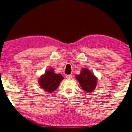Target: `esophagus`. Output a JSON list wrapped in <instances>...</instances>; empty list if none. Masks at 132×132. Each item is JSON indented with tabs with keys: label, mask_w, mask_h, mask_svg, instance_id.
Returning a JSON list of instances; mask_svg holds the SVG:
<instances>
[{
	"label": "esophagus",
	"mask_w": 132,
	"mask_h": 132,
	"mask_svg": "<svg viewBox=\"0 0 132 132\" xmlns=\"http://www.w3.org/2000/svg\"><path fill=\"white\" fill-rule=\"evenodd\" d=\"M72 75L70 74V75H66L65 77H66V78H67V79H71V78H72Z\"/></svg>",
	"instance_id": "1"
}]
</instances>
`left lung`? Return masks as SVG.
Masks as SVG:
<instances>
[{"label": "left lung", "instance_id": "left-lung-1", "mask_svg": "<svg viewBox=\"0 0 132 132\" xmlns=\"http://www.w3.org/2000/svg\"><path fill=\"white\" fill-rule=\"evenodd\" d=\"M82 89L87 93H91L98 84V78L87 68H82L80 74L75 75Z\"/></svg>", "mask_w": 132, "mask_h": 132}]
</instances>
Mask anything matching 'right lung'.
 I'll return each instance as SVG.
<instances>
[{
  "label": "right lung",
  "instance_id": "1",
  "mask_svg": "<svg viewBox=\"0 0 132 132\" xmlns=\"http://www.w3.org/2000/svg\"><path fill=\"white\" fill-rule=\"evenodd\" d=\"M63 79L64 77L61 74H56L54 69L50 68L41 75L38 79V82L40 88L45 91L52 93L56 90Z\"/></svg>",
  "mask_w": 132,
  "mask_h": 132
}]
</instances>
